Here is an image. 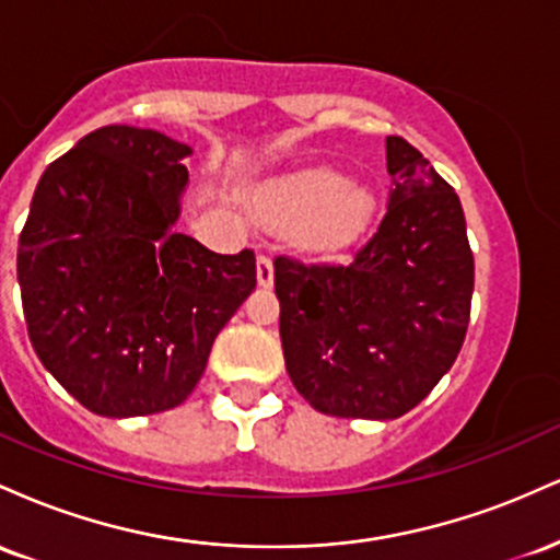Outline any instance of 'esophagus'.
Returning <instances> with one entry per match:
<instances>
[{"mask_svg": "<svg viewBox=\"0 0 560 560\" xmlns=\"http://www.w3.org/2000/svg\"><path fill=\"white\" fill-rule=\"evenodd\" d=\"M258 284L260 287L273 284V262L268 255H258Z\"/></svg>", "mask_w": 560, "mask_h": 560, "instance_id": "1", "label": "esophagus"}]
</instances>
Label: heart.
Returning <instances> with one entry per match:
<instances>
[{"label":"heart","instance_id":"1","mask_svg":"<svg viewBox=\"0 0 560 560\" xmlns=\"http://www.w3.org/2000/svg\"><path fill=\"white\" fill-rule=\"evenodd\" d=\"M271 210L279 221L300 223V242L331 253L352 244L369 229L374 197L339 173L305 171L273 189Z\"/></svg>","mask_w":560,"mask_h":560}]
</instances>
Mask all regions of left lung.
I'll use <instances>...</instances> for the list:
<instances>
[{"label": "left lung", "mask_w": 560, "mask_h": 560, "mask_svg": "<svg viewBox=\"0 0 560 560\" xmlns=\"http://www.w3.org/2000/svg\"><path fill=\"white\" fill-rule=\"evenodd\" d=\"M387 213L347 262L276 255L289 378L337 419H400L466 339L474 253L460 199L402 137H387Z\"/></svg>", "instance_id": "8db88e82"}]
</instances>
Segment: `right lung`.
<instances>
[{"label":"right lung","mask_w":560,"mask_h":560,"mask_svg":"<svg viewBox=\"0 0 560 560\" xmlns=\"http://www.w3.org/2000/svg\"><path fill=\"white\" fill-rule=\"evenodd\" d=\"M189 152L152 128L102 126L47 165L31 199L18 242L31 345L96 416L182 405L258 284L253 249L218 255L171 231Z\"/></svg>","instance_id":"add662e5"}]
</instances>
